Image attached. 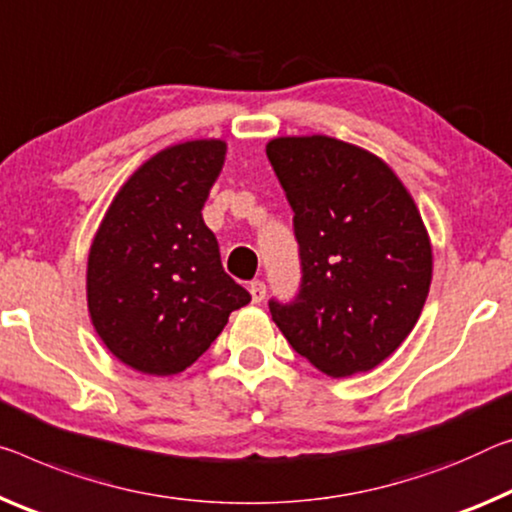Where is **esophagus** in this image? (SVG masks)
<instances>
[{
  "instance_id": "esophagus-1",
  "label": "esophagus",
  "mask_w": 512,
  "mask_h": 512,
  "mask_svg": "<svg viewBox=\"0 0 512 512\" xmlns=\"http://www.w3.org/2000/svg\"><path fill=\"white\" fill-rule=\"evenodd\" d=\"M248 291H250V296H253V303H257V305L266 298V285H264V282H259V280L250 282Z\"/></svg>"
}]
</instances>
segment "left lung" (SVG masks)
Listing matches in <instances>:
<instances>
[{
  "label": "left lung",
  "mask_w": 512,
  "mask_h": 512,
  "mask_svg": "<svg viewBox=\"0 0 512 512\" xmlns=\"http://www.w3.org/2000/svg\"><path fill=\"white\" fill-rule=\"evenodd\" d=\"M266 157L294 209L303 285L271 316L332 378L371 371L415 328L433 246L410 191L378 154L326 134L278 136Z\"/></svg>",
  "instance_id": "8db88e82"
}]
</instances>
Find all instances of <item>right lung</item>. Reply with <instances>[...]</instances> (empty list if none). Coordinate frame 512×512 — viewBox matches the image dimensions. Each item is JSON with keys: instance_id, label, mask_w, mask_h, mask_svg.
Here are the masks:
<instances>
[{"instance_id": "obj_1", "label": "right lung", "mask_w": 512, "mask_h": 512, "mask_svg": "<svg viewBox=\"0 0 512 512\" xmlns=\"http://www.w3.org/2000/svg\"><path fill=\"white\" fill-rule=\"evenodd\" d=\"M223 139L168 145L127 177L97 227L86 300L102 344L134 371L191 367L250 294L223 271L202 207L225 164Z\"/></svg>"}]
</instances>
